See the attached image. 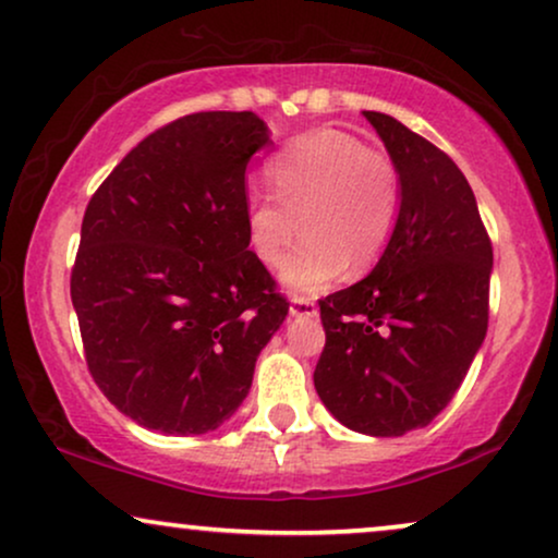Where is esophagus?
I'll list each match as a JSON object with an SVG mask.
<instances>
[{"label":"esophagus","mask_w":558,"mask_h":558,"mask_svg":"<svg viewBox=\"0 0 558 558\" xmlns=\"http://www.w3.org/2000/svg\"><path fill=\"white\" fill-rule=\"evenodd\" d=\"M316 303L308 301V299H293L291 303V316H316Z\"/></svg>","instance_id":"34e87169"}]
</instances>
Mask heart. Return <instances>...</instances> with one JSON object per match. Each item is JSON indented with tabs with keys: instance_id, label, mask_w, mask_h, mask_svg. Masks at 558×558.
<instances>
[{
	"instance_id": "heart-1",
	"label": "heart",
	"mask_w": 558,
	"mask_h": 558,
	"mask_svg": "<svg viewBox=\"0 0 558 558\" xmlns=\"http://www.w3.org/2000/svg\"><path fill=\"white\" fill-rule=\"evenodd\" d=\"M275 195L246 197L244 227L259 263L275 267L295 295L331 288L352 267L368 270L389 246L401 214V178L389 154L368 149L340 129H316L293 138L267 165Z\"/></svg>"
}]
</instances>
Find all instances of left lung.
<instances>
[{"label": "left lung", "mask_w": 558, "mask_h": 558, "mask_svg": "<svg viewBox=\"0 0 558 558\" xmlns=\"http://www.w3.org/2000/svg\"><path fill=\"white\" fill-rule=\"evenodd\" d=\"M401 178L389 246L361 283L319 301L314 386L344 427H427L466 378L489 324L492 242L456 161L397 118L363 110Z\"/></svg>", "instance_id": "1"}]
</instances>
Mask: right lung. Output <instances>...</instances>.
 Returning <instances> with one entry per match:
<instances>
[{
	"instance_id": "obj_1",
	"label": "right lung",
	"mask_w": 558,
	"mask_h": 558,
	"mask_svg": "<svg viewBox=\"0 0 558 558\" xmlns=\"http://www.w3.org/2000/svg\"><path fill=\"white\" fill-rule=\"evenodd\" d=\"M265 144L255 112H193L125 154L84 210L72 270L84 355L141 427H221L286 319L244 227V172Z\"/></svg>"
}]
</instances>
